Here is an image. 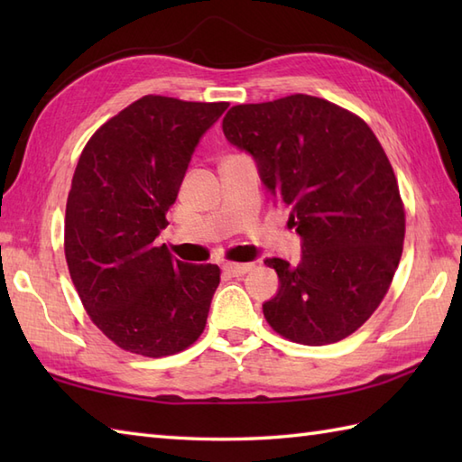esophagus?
I'll list each match as a JSON object with an SVG mask.
<instances>
[{
  "mask_svg": "<svg viewBox=\"0 0 462 462\" xmlns=\"http://www.w3.org/2000/svg\"><path fill=\"white\" fill-rule=\"evenodd\" d=\"M252 268H254V263H234V262H228L222 266V270L232 278H240V276H244V273H248Z\"/></svg>",
  "mask_w": 462,
  "mask_h": 462,
  "instance_id": "34e87169",
  "label": "esophagus"
}]
</instances>
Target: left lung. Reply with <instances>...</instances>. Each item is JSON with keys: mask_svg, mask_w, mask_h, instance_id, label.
<instances>
[{"mask_svg": "<svg viewBox=\"0 0 462 462\" xmlns=\"http://www.w3.org/2000/svg\"><path fill=\"white\" fill-rule=\"evenodd\" d=\"M222 131L254 156L301 236L296 266L266 260L280 290L263 318L301 346L346 339L379 308L403 254L405 206L377 136L357 115L301 93L232 106Z\"/></svg>", "mask_w": 462, "mask_h": 462, "instance_id": "1", "label": "left lung"}]
</instances>
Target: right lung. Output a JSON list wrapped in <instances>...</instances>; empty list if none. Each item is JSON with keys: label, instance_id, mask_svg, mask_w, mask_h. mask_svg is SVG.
Here are the masks:
<instances>
[{"label": "right lung", "instance_id": "right-lung-1", "mask_svg": "<svg viewBox=\"0 0 462 462\" xmlns=\"http://www.w3.org/2000/svg\"><path fill=\"white\" fill-rule=\"evenodd\" d=\"M226 109L144 95L101 125L77 162L65 260L91 321L125 351L174 356L206 328L220 268L184 263L154 240L196 144Z\"/></svg>", "mask_w": 462, "mask_h": 462}]
</instances>
